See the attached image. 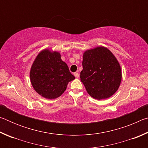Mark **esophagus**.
I'll list each match as a JSON object with an SVG mask.
<instances>
[{
	"label": "esophagus",
	"mask_w": 148,
	"mask_h": 148,
	"mask_svg": "<svg viewBox=\"0 0 148 148\" xmlns=\"http://www.w3.org/2000/svg\"><path fill=\"white\" fill-rule=\"evenodd\" d=\"M74 76H75V77H76V78H78V77H79V74L77 73V72H75Z\"/></svg>",
	"instance_id": "esophagus-1"
}]
</instances>
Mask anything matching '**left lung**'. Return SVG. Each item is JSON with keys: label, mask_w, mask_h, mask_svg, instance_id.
Listing matches in <instances>:
<instances>
[{"label": "left lung", "mask_w": 148, "mask_h": 148, "mask_svg": "<svg viewBox=\"0 0 148 148\" xmlns=\"http://www.w3.org/2000/svg\"><path fill=\"white\" fill-rule=\"evenodd\" d=\"M82 66L80 79L92 98L106 99L117 91L121 82V66L106 47H97L85 51Z\"/></svg>", "instance_id": "1"}]
</instances>
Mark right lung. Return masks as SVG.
Masks as SVG:
<instances>
[{"mask_svg":"<svg viewBox=\"0 0 148 148\" xmlns=\"http://www.w3.org/2000/svg\"><path fill=\"white\" fill-rule=\"evenodd\" d=\"M34 89L42 97L54 99L66 90L69 82L75 77L61 59L59 52L42 50L35 59L30 71Z\"/></svg>","mask_w":148,"mask_h":148,"instance_id":"1","label":"right lung"}]
</instances>
